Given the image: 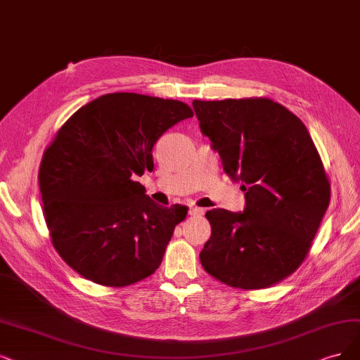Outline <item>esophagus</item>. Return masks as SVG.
<instances>
[{
  "instance_id": "34e87169",
  "label": "esophagus",
  "mask_w": 360,
  "mask_h": 360,
  "mask_svg": "<svg viewBox=\"0 0 360 360\" xmlns=\"http://www.w3.org/2000/svg\"><path fill=\"white\" fill-rule=\"evenodd\" d=\"M188 214L191 215V217H202L203 214H205V209H202V207H190V210H188Z\"/></svg>"
}]
</instances>
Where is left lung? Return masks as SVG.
I'll use <instances>...</instances> for the list:
<instances>
[{"instance_id": "left-lung-1", "label": "left lung", "mask_w": 360, "mask_h": 360, "mask_svg": "<svg viewBox=\"0 0 360 360\" xmlns=\"http://www.w3.org/2000/svg\"><path fill=\"white\" fill-rule=\"evenodd\" d=\"M224 172L242 181L243 214L206 212V273L231 288H270L307 257L329 206L330 184L301 120L269 98L193 101Z\"/></svg>"}]
</instances>
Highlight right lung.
<instances>
[{
    "instance_id": "obj_1",
    "label": "right lung",
    "mask_w": 360,
    "mask_h": 360,
    "mask_svg": "<svg viewBox=\"0 0 360 360\" xmlns=\"http://www.w3.org/2000/svg\"><path fill=\"white\" fill-rule=\"evenodd\" d=\"M187 103L108 93L75 111L46 148L38 170L53 248L87 281L123 288L163 261L187 207L155 205L135 181L153 170V146L193 117Z\"/></svg>"
}]
</instances>
